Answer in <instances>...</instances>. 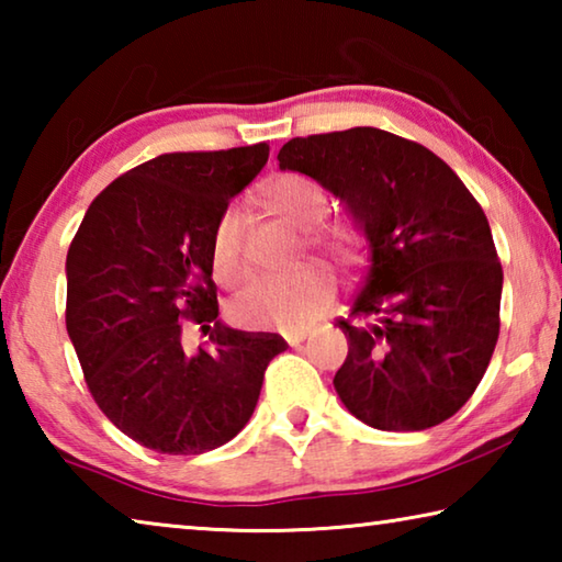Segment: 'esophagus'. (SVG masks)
<instances>
[{"label":"esophagus","instance_id":"34e87169","mask_svg":"<svg viewBox=\"0 0 562 562\" xmlns=\"http://www.w3.org/2000/svg\"><path fill=\"white\" fill-rule=\"evenodd\" d=\"M307 337H310V329H294V331H288V335H284L288 345H292V347H300Z\"/></svg>","mask_w":562,"mask_h":562}]
</instances>
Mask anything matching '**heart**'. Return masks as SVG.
Segmentation results:
<instances>
[{"instance_id": "heart-1", "label": "heart", "mask_w": 562, "mask_h": 562, "mask_svg": "<svg viewBox=\"0 0 562 562\" xmlns=\"http://www.w3.org/2000/svg\"><path fill=\"white\" fill-rule=\"evenodd\" d=\"M262 198L274 213L300 227H311L327 213V190L315 178L304 173H280L268 180ZM312 247L325 250L339 265H351L359 258L361 237L349 223H325L307 233ZM211 268L215 280L225 288H237L250 265L243 245V211L227 205L221 213L211 240ZM335 297V280L325 268L294 270L288 274H262L237 294L231 315L237 325L250 329H297L329 307Z\"/></svg>"}]
</instances>
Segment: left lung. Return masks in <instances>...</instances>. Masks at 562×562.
<instances>
[{
  "instance_id": "1",
  "label": "left lung",
  "mask_w": 562,
  "mask_h": 562,
  "mask_svg": "<svg viewBox=\"0 0 562 562\" xmlns=\"http://www.w3.org/2000/svg\"><path fill=\"white\" fill-rule=\"evenodd\" d=\"M278 160L339 195L369 240L364 280L337 319L349 341L341 402L382 431L451 418L501 331L503 268L479 201L429 148L372 126L292 138Z\"/></svg>"
}]
</instances>
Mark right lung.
Masks as SVG:
<instances>
[{
    "label": "right lung",
    "instance_id": "1",
    "mask_svg": "<svg viewBox=\"0 0 562 562\" xmlns=\"http://www.w3.org/2000/svg\"><path fill=\"white\" fill-rule=\"evenodd\" d=\"M270 146L146 160L93 198L66 255V331L109 422L150 451H213L250 422L265 369L288 349L272 331L217 319L211 240ZM209 337L198 356L184 322Z\"/></svg>",
    "mask_w": 562,
    "mask_h": 562
}]
</instances>
